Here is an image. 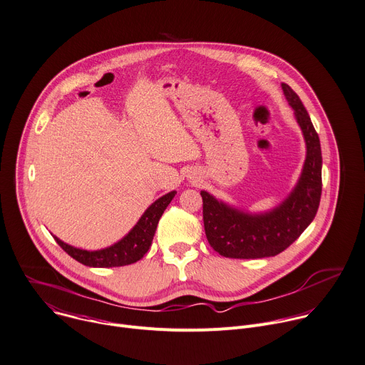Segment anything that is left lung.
<instances>
[{
  "label": "left lung",
  "instance_id": "left-lung-1",
  "mask_svg": "<svg viewBox=\"0 0 365 365\" xmlns=\"http://www.w3.org/2000/svg\"><path fill=\"white\" fill-rule=\"evenodd\" d=\"M289 106L295 110L307 145L300 180L274 211L250 215L218 202L202 190V215L208 243L221 256L233 259L269 257L291 246L316 217L322 195V150L317 132L298 94L282 84Z\"/></svg>",
  "mask_w": 365,
  "mask_h": 365
}]
</instances>
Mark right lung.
<instances>
[{
  "label": "right lung",
  "mask_w": 365,
  "mask_h": 365,
  "mask_svg": "<svg viewBox=\"0 0 365 365\" xmlns=\"http://www.w3.org/2000/svg\"><path fill=\"white\" fill-rule=\"evenodd\" d=\"M175 193L176 192H170L168 195L161 196L160 200H157L144 212V215L140 218L137 225L129 231L128 236H125L120 242H118L116 245L108 249L88 252V250L76 249L67 243L61 242L56 237L55 240L73 259L86 264V267L113 268V267H125V264L135 263L148 252L158 220L163 215L164 210L168 208V205L173 200Z\"/></svg>",
  "instance_id": "1"
}]
</instances>
